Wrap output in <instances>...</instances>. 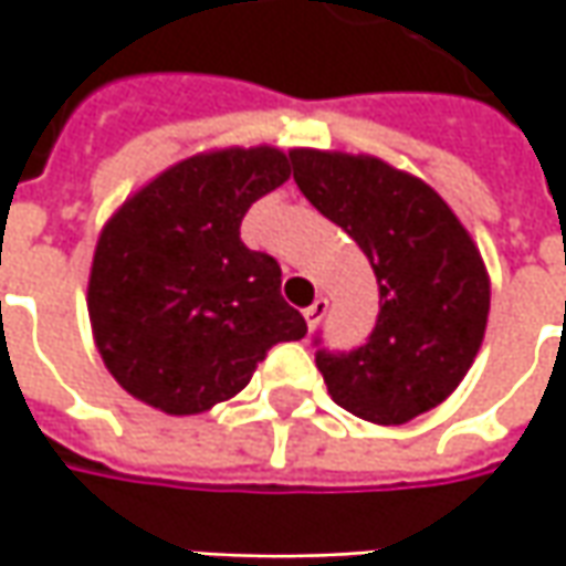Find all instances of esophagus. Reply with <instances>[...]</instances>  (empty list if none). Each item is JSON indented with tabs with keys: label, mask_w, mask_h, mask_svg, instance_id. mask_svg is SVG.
I'll use <instances>...</instances> for the list:
<instances>
[{
	"label": "esophagus",
	"mask_w": 566,
	"mask_h": 566,
	"mask_svg": "<svg viewBox=\"0 0 566 566\" xmlns=\"http://www.w3.org/2000/svg\"><path fill=\"white\" fill-rule=\"evenodd\" d=\"M324 315H327V298H324V295H317L315 302L305 308V321H308V327H317Z\"/></svg>",
	"instance_id": "obj_1"
}]
</instances>
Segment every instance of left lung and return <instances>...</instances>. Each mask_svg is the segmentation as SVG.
Here are the masks:
<instances>
[{
    "label": "left lung",
    "instance_id": "obj_1",
    "mask_svg": "<svg viewBox=\"0 0 566 566\" xmlns=\"http://www.w3.org/2000/svg\"><path fill=\"white\" fill-rule=\"evenodd\" d=\"M293 179L378 276V321L343 353L315 337L317 371L346 412L402 424L444 402L489 321V273L463 223L422 179L375 157L293 150Z\"/></svg>",
    "mask_w": 566,
    "mask_h": 566
}]
</instances>
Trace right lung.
<instances>
[{
	"label": "right lung",
	"instance_id": "right-lung-1",
	"mask_svg": "<svg viewBox=\"0 0 566 566\" xmlns=\"http://www.w3.org/2000/svg\"><path fill=\"white\" fill-rule=\"evenodd\" d=\"M290 179L286 154L188 157L106 223L87 312L109 375L154 409L195 416L235 397L271 346L305 337L280 264L242 242L249 207Z\"/></svg>",
	"mask_w": 566,
	"mask_h": 566
}]
</instances>
